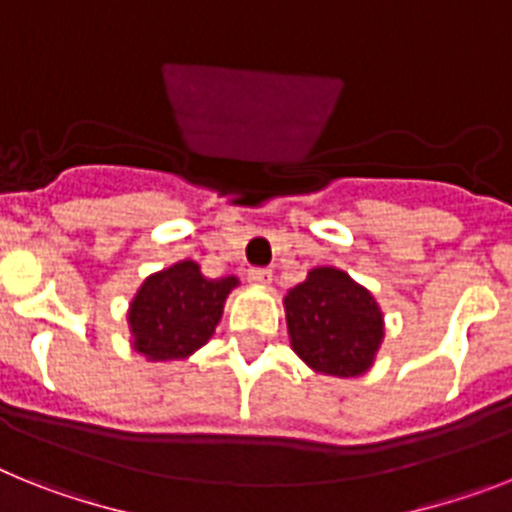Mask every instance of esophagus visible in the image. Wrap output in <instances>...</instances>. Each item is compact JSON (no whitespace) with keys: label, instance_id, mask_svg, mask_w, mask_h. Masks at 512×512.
Masks as SVG:
<instances>
[{"label":"esophagus","instance_id":"obj_1","mask_svg":"<svg viewBox=\"0 0 512 512\" xmlns=\"http://www.w3.org/2000/svg\"><path fill=\"white\" fill-rule=\"evenodd\" d=\"M249 281L257 283V286H268V283L273 281V270L252 268V270H249Z\"/></svg>","mask_w":512,"mask_h":512}]
</instances>
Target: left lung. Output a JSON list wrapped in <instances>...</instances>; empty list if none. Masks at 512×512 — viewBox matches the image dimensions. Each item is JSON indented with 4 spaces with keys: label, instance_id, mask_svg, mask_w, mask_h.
I'll use <instances>...</instances> for the list:
<instances>
[{
    "label": "left lung",
    "instance_id": "obj_1",
    "mask_svg": "<svg viewBox=\"0 0 512 512\" xmlns=\"http://www.w3.org/2000/svg\"><path fill=\"white\" fill-rule=\"evenodd\" d=\"M291 349L307 367L333 377L364 375L385 336L382 309L338 268H312L283 296Z\"/></svg>",
    "mask_w": 512,
    "mask_h": 512
}]
</instances>
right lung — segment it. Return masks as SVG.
Here are the masks:
<instances>
[{"label": "right lung", "mask_w": 512, "mask_h": 512, "mask_svg": "<svg viewBox=\"0 0 512 512\" xmlns=\"http://www.w3.org/2000/svg\"><path fill=\"white\" fill-rule=\"evenodd\" d=\"M236 286L234 276L205 278L192 260L148 276L127 312L132 349L150 362L187 359L216 333L226 296Z\"/></svg>", "instance_id": "right-lung-1"}]
</instances>
